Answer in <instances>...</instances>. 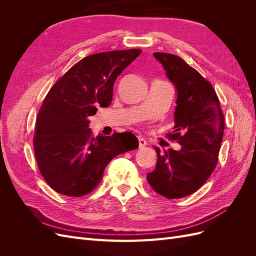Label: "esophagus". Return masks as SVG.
Returning <instances> with one entry per match:
<instances>
[{
  "label": "esophagus",
  "mask_w": 256,
  "mask_h": 256,
  "mask_svg": "<svg viewBox=\"0 0 256 256\" xmlns=\"http://www.w3.org/2000/svg\"><path fill=\"white\" fill-rule=\"evenodd\" d=\"M138 146H140V147H141V148H142V147L146 146L147 142H146V140H145V138H143L142 136H138Z\"/></svg>",
  "instance_id": "34e87169"
}]
</instances>
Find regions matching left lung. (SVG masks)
Listing matches in <instances>:
<instances>
[{
    "label": "left lung",
    "mask_w": 256,
    "mask_h": 256,
    "mask_svg": "<svg viewBox=\"0 0 256 256\" xmlns=\"http://www.w3.org/2000/svg\"><path fill=\"white\" fill-rule=\"evenodd\" d=\"M176 90L175 126L171 140L182 145L158 154L156 168L147 174L150 187L166 198L192 194L212 175L218 162L224 131V116L212 85L174 54L156 52Z\"/></svg>",
    "instance_id": "8db88e82"
}]
</instances>
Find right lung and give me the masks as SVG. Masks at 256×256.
Instances as JSON below:
<instances>
[{"label":"right lung","instance_id":"1","mask_svg":"<svg viewBox=\"0 0 256 256\" xmlns=\"http://www.w3.org/2000/svg\"><path fill=\"white\" fill-rule=\"evenodd\" d=\"M140 49L96 53L74 65L53 85L37 115L34 152L50 187L82 196L102 182L109 162L138 146L131 132L92 136L90 116L111 104L116 78Z\"/></svg>","mask_w":256,"mask_h":256}]
</instances>
